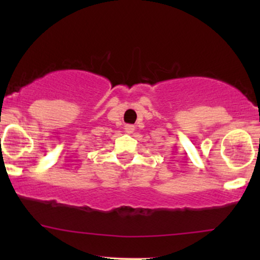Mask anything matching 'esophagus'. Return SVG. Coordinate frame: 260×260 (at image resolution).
<instances>
[{
  "label": "esophagus",
  "mask_w": 260,
  "mask_h": 260,
  "mask_svg": "<svg viewBox=\"0 0 260 260\" xmlns=\"http://www.w3.org/2000/svg\"><path fill=\"white\" fill-rule=\"evenodd\" d=\"M134 129H136V127H134L133 124H126V126H124V132L127 134H132L134 132Z\"/></svg>",
  "instance_id": "34e87169"
}]
</instances>
